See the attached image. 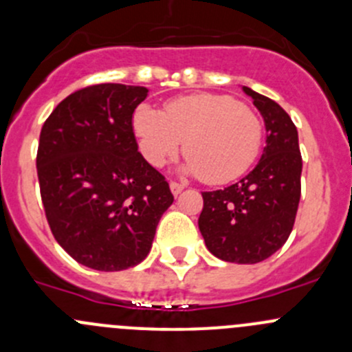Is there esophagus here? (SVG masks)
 <instances>
[{"label": "esophagus", "instance_id": "esophagus-1", "mask_svg": "<svg viewBox=\"0 0 352 352\" xmlns=\"http://www.w3.org/2000/svg\"><path fill=\"white\" fill-rule=\"evenodd\" d=\"M170 190H172L173 196H179L180 192L184 190V186L182 184H177V182H170Z\"/></svg>", "mask_w": 352, "mask_h": 352}]
</instances>
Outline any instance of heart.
<instances>
[{
  "label": "heart",
  "instance_id": "heart-1",
  "mask_svg": "<svg viewBox=\"0 0 352 352\" xmlns=\"http://www.w3.org/2000/svg\"><path fill=\"white\" fill-rule=\"evenodd\" d=\"M133 127L150 165L162 168L179 153L182 170L219 186L247 172L262 143V122L248 105L228 95L199 94L168 102L165 110L141 104Z\"/></svg>",
  "mask_w": 352,
  "mask_h": 352
}]
</instances>
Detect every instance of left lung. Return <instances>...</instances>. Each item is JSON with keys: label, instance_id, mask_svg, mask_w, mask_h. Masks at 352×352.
Instances as JSON below:
<instances>
[{"label": "left lung", "instance_id": "1", "mask_svg": "<svg viewBox=\"0 0 352 352\" xmlns=\"http://www.w3.org/2000/svg\"><path fill=\"white\" fill-rule=\"evenodd\" d=\"M264 117L265 148L250 173L223 190L202 192L199 230L218 258L236 264L265 261L286 243L301 196L298 131L281 105L243 87Z\"/></svg>", "mask_w": 352, "mask_h": 352}]
</instances>
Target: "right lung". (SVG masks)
I'll use <instances>...</instances> for the list:
<instances>
[{"label":"right lung","mask_w":352,"mask_h":352,"mask_svg":"<svg viewBox=\"0 0 352 352\" xmlns=\"http://www.w3.org/2000/svg\"><path fill=\"white\" fill-rule=\"evenodd\" d=\"M146 97V87L91 85L66 97L42 126L45 218L67 254L95 271L144 261L173 202L165 177L138 151L133 113Z\"/></svg>","instance_id":"obj_1"}]
</instances>
